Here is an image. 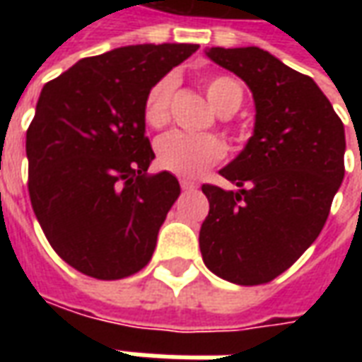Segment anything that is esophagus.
<instances>
[{
    "instance_id": "1",
    "label": "esophagus",
    "mask_w": 362,
    "mask_h": 362,
    "mask_svg": "<svg viewBox=\"0 0 362 362\" xmlns=\"http://www.w3.org/2000/svg\"><path fill=\"white\" fill-rule=\"evenodd\" d=\"M180 186H182V189H184V192H192V189L197 188V182L186 180V178H184V180H180Z\"/></svg>"
}]
</instances>
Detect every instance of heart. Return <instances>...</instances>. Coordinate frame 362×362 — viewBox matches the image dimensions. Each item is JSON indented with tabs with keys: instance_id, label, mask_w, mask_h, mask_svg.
I'll return each mask as SVG.
<instances>
[{
	"instance_id": "b5f03b06",
	"label": "heart",
	"mask_w": 362,
	"mask_h": 362,
	"mask_svg": "<svg viewBox=\"0 0 362 362\" xmlns=\"http://www.w3.org/2000/svg\"><path fill=\"white\" fill-rule=\"evenodd\" d=\"M173 77H163L145 96L143 116L153 127H163L168 122V106L174 90ZM207 100L221 116H230L240 108L243 90L228 77H211L204 85ZM225 143L215 135H196L186 132H168L157 141V160L168 173L184 178H196L217 165L225 157Z\"/></svg>"
}]
</instances>
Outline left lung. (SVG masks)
Listing matches in <instances>:
<instances>
[{
	"instance_id": "8db88e82",
	"label": "left lung",
	"mask_w": 362,
	"mask_h": 362,
	"mask_svg": "<svg viewBox=\"0 0 362 362\" xmlns=\"http://www.w3.org/2000/svg\"><path fill=\"white\" fill-rule=\"evenodd\" d=\"M205 54L248 85L256 122L246 147L219 170L236 189L202 186L209 215L199 250L221 279L262 285L293 266L326 225L345 174V129L314 79L269 52Z\"/></svg>"
}]
</instances>
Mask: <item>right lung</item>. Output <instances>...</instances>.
Masks as SVG:
<instances>
[{"label": "right lung", "instance_id": "add662e5", "mask_svg": "<svg viewBox=\"0 0 362 362\" xmlns=\"http://www.w3.org/2000/svg\"><path fill=\"white\" fill-rule=\"evenodd\" d=\"M197 48L122 46L44 85L27 129L28 194L52 248L77 272L110 281L149 264L180 184L147 174L145 96Z\"/></svg>", "mask_w": 362, "mask_h": 362}]
</instances>
